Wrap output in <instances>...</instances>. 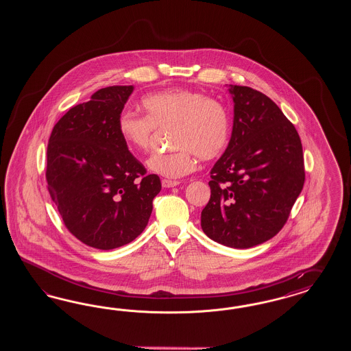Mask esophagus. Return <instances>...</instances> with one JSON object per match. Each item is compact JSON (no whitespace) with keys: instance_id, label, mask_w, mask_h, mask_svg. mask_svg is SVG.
<instances>
[{"instance_id":"34e87169","label":"esophagus","mask_w":351,"mask_h":351,"mask_svg":"<svg viewBox=\"0 0 351 351\" xmlns=\"http://www.w3.org/2000/svg\"><path fill=\"white\" fill-rule=\"evenodd\" d=\"M179 184H180V181L167 180V179H163V180H162V186H163V188H173V186H176V185H179Z\"/></svg>"}]
</instances>
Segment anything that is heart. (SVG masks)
I'll use <instances>...</instances> for the list:
<instances>
[{
  "label": "heart",
  "mask_w": 351,
  "mask_h": 351,
  "mask_svg": "<svg viewBox=\"0 0 351 351\" xmlns=\"http://www.w3.org/2000/svg\"><path fill=\"white\" fill-rule=\"evenodd\" d=\"M140 106L145 117L131 110L118 117L119 135L130 150L147 152L156 128H173L171 141L176 149L150 156L147 166L153 173L179 179L194 170L197 156L202 160H215L228 148L232 118L216 99L175 88L144 96Z\"/></svg>",
  "instance_id": "b5f03b06"
}]
</instances>
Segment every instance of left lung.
<instances>
[{
    "mask_svg": "<svg viewBox=\"0 0 351 351\" xmlns=\"http://www.w3.org/2000/svg\"><path fill=\"white\" fill-rule=\"evenodd\" d=\"M232 138L211 170L204 234L220 245H261L287 223L305 181L302 145L276 103L247 86L229 85Z\"/></svg>",
    "mask_w": 351,
    "mask_h": 351,
    "instance_id": "8db88e82",
    "label": "left lung"
}]
</instances>
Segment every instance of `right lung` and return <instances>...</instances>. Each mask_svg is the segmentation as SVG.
Here are the masks:
<instances>
[{
	"instance_id": "add662e5",
	"label": "right lung",
	"mask_w": 351,
	"mask_h": 351,
	"mask_svg": "<svg viewBox=\"0 0 351 351\" xmlns=\"http://www.w3.org/2000/svg\"><path fill=\"white\" fill-rule=\"evenodd\" d=\"M132 91L134 86L97 90L58 121L47 145V189L64 225L82 243L104 251L143 233L162 188L118 131Z\"/></svg>"
}]
</instances>
